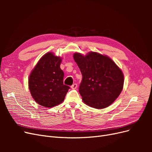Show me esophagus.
Listing matches in <instances>:
<instances>
[{
    "label": "esophagus",
    "mask_w": 152,
    "mask_h": 152,
    "mask_svg": "<svg viewBox=\"0 0 152 152\" xmlns=\"http://www.w3.org/2000/svg\"><path fill=\"white\" fill-rule=\"evenodd\" d=\"M77 84H73L71 86V88H72V89H77Z\"/></svg>",
    "instance_id": "34e87169"
}]
</instances>
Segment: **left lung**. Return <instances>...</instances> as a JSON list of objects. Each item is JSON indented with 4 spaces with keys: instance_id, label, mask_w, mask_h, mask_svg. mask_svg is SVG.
<instances>
[{
    "instance_id": "obj_1",
    "label": "left lung",
    "mask_w": 152,
    "mask_h": 152,
    "mask_svg": "<svg viewBox=\"0 0 152 152\" xmlns=\"http://www.w3.org/2000/svg\"><path fill=\"white\" fill-rule=\"evenodd\" d=\"M73 57L82 75L79 93L83 102L97 109L112 104L123 89L121 69L107 55L96 52L75 53Z\"/></svg>"
}]
</instances>
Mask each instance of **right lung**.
I'll list each match as a JSON object with an SVG mask.
<instances>
[{
    "instance_id": "right-lung-1",
    "label": "right lung",
    "mask_w": 152,
    "mask_h": 152,
    "mask_svg": "<svg viewBox=\"0 0 152 152\" xmlns=\"http://www.w3.org/2000/svg\"><path fill=\"white\" fill-rule=\"evenodd\" d=\"M62 58L48 52L36 64L28 78L32 98L39 104L52 108L61 103L70 87L63 84L64 73L60 68Z\"/></svg>"
}]
</instances>
